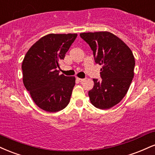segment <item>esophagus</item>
I'll return each instance as SVG.
<instances>
[{
  "mask_svg": "<svg viewBox=\"0 0 155 155\" xmlns=\"http://www.w3.org/2000/svg\"><path fill=\"white\" fill-rule=\"evenodd\" d=\"M77 80L79 82H83L85 81V79H83V78H77Z\"/></svg>",
  "mask_w": 155,
  "mask_h": 155,
  "instance_id": "esophagus-1",
  "label": "esophagus"
}]
</instances>
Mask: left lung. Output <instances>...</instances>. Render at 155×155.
Here are the masks:
<instances>
[{
    "instance_id": "obj_1",
    "label": "left lung",
    "mask_w": 155,
    "mask_h": 155,
    "mask_svg": "<svg viewBox=\"0 0 155 155\" xmlns=\"http://www.w3.org/2000/svg\"><path fill=\"white\" fill-rule=\"evenodd\" d=\"M80 35L91 48L96 63L102 65V80L93 79L94 88L88 91L91 102L96 108L110 109L128 92L134 76L135 58L128 45L110 32H83Z\"/></svg>"
}]
</instances>
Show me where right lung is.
I'll return each mask as SVG.
<instances>
[{
	"label": "right lung",
	"instance_id": "1",
	"mask_svg": "<svg viewBox=\"0 0 155 155\" xmlns=\"http://www.w3.org/2000/svg\"><path fill=\"white\" fill-rule=\"evenodd\" d=\"M78 34H48L27 51L21 69L23 83L35 104L43 110L56 112L67 106L75 78L67 77L57 70L59 61Z\"/></svg>",
	"mask_w": 155,
	"mask_h": 155
}]
</instances>
